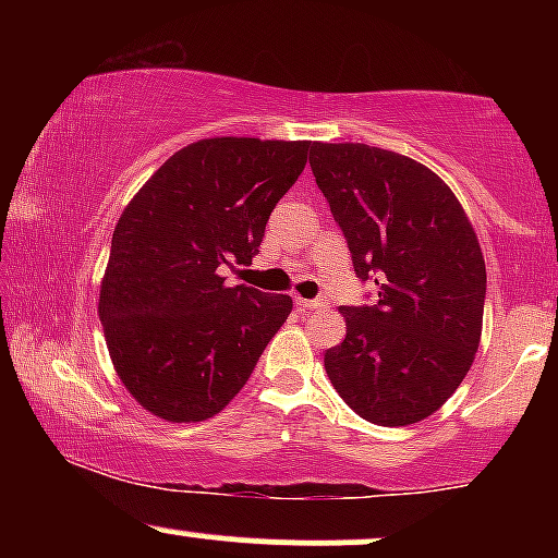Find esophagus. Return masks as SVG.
<instances>
[{
    "instance_id": "obj_1",
    "label": "esophagus",
    "mask_w": 558,
    "mask_h": 558,
    "mask_svg": "<svg viewBox=\"0 0 558 558\" xmlns=\"http://www.w3.org/2000/svg\"><path fill=\"white\" fill-rule=\"evenodd\" d=\"M296 306H299V310H325V306H328V304H325V301L323 299H301V296H296Z\"/></svg>"
}]
</instances>
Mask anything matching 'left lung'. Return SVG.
Masks as SVG:
<instances>
[{
	"label": "left lung",
	"mask_w": 558,
	"mask_h": 558,
	"mask_svg": "<svg viewBox=\"0 0 558 558\" xmlns=\"http://www.w3.org/2000/svg\"><path fill=\"white\" fill-rule=\"evenodd\" d=\"M310 165L375 301L343 306L325 351L332 388L360 417H430L464 375L483 330L485 262L451 189L414 159L367 144H312Z\"/></svg>",
	"instance_id": "8db88e82"
}]
</instances>
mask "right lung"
Returning <instances> with one entry per match:
<instances>
[{
	"instance_id": "right-lung-1",
	"label": "right lung",
	"mask_w": 558,
	"mask_h": 558,
	"mask_svg": "<svg viewBox=\"0 0 558 558\" xmlns=\"http://www.w3.org/2000/svg\"><path fill=\"white\" fill-rule=\"evenodd\" d=\"M310 141L204 138L175 151L112 233L99 319L120 380L170 422H202L246 386L291 296L226 286L252 265Z\"/></svg>"
}]
</instances>
